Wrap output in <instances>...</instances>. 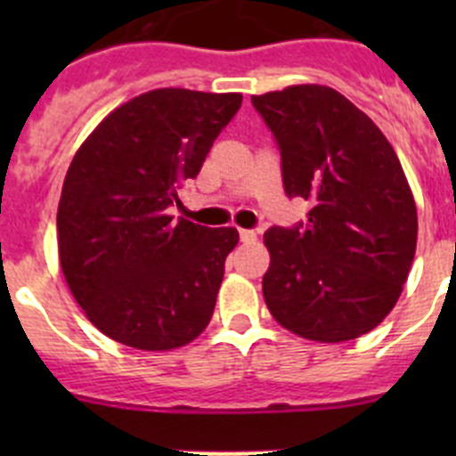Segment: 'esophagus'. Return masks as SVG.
Instances as JSON below:
<instances>
[{"mask_svg":"<svg viewBox=\"0 0 456 456\" xmlns=\"http://www.w3.org/2000/svg\"><path fill=\"white\" fill-rule=\"evenodd\" d=\"M256 232H251V229H240V240L245 242V245H251V242H256Z\"/></svg>","mask_w":456,"mask_h":456,"instance_id":"obj_1","label":"esophagus"}]
</instances>
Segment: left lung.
I'll use <instances>...</instances> for the list:
<instances>
[{
    "label": "left lung",
    "mask_w": 456,
    "mask_h": 456,
    "mask_svg": "<svg viewBox=\"0 0 456 456\" xmlns=\"http://www.w3.org/2000/svg\"><path fill=\"white\" fill-rule=\"evenodd\" d=\"M282 154L287 196L309 200L305 227L265 233L262 296L280 326L338 344L397 305L417 249V207L393 145L329 86L254 94Z\"/></svg>",
    "instance_id": "obj_1"
}]
</instances>
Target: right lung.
<instances>
[{
  "label": "right lung",
  "mask_w": 456,
  "mask_h": 456,
  "mask_svg": "<svg viewBox=\"0 0 456 456\" xmlns=\"http://www.w3.org/2000/svg\"><path fill=\"white\" fill-rule=\"evenodd\" d=\"M240 103L238 92L159 87L118 105L77 150L57 209L59 262L114 342L172 351L209 324L238 232L176 223L167 207Z\"/></svg>",
  "instance_id": "add662e5"
}]
</instances>
